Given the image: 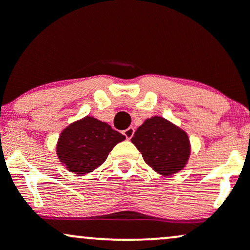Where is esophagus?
<instances>
[{"mask_svg": "<svg viewBox=\"0 0 250 250\" xmlns=\"http://www.w3.org/2000/svg\"><path fill=\"white\" fill-rule=\"evenodd\" d=\"M134 133H135V129H134L133 127H129V128L125 129V130H123V135H125V136L127 137L128 140H129V139H131V137H133Z\"/></svg>", "mask_w": 250, "mask_h": 250, "instance_id": "esophagus-1", "label": "esophagus"}]
</instances>
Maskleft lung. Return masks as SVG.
I'll list each match as a JSON object with an SVG mask.
<instances>
[{
	"label": "left lung",
	"mask_w": 250,
	"mask_h": 250,
	"mask_svg": "<svg viewBox=\"0 0 250 250\" xmlns=\"http://www.w3.org/2000/svg\"><path fill=\"white\" fill-rule=\"evenodd\" d=\"M131 142L146 163L166 176L185 167L190 153L187 134L159 116L146 120L135 131Z\"/></svg>",
	"instance_id": "8db88e82"
}]
</instances>
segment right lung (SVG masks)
I'll return each instance as SVG.
<instances>
[{
	"label": "right lung",
	"mask_w": 250,
	"mask_h": 250,
	"mask_svg": "<svg viewBox=\"0 0 250 250\" xmlns=\"http://www.w3.org/2000/svg\"><path fill=\"white\" fill-rule=\"evenodd\" d=\"M125 139L108 123L87 116L62 131L57 156L71 173L87 174L101 166L111 149Z\"/></svg>",
	"instance_id": "right-lung-1"
}]
</instances>
